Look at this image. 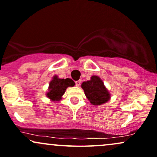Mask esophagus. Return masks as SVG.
<instances>
[{
  "label": "esophagus",
  "mask_w": 157,
  "mask_h": 157,
  "mask_svg": "<svg viewBox=\"0 0 157 157\" xmlns=\"http://www.w3.org/2000/svg\"><path fill=\"white\" fill-rule=\"evenodd\" d=\"M75 85H76L77 87H78V86H80V84H81V81L80 80L75 81Z\"/></svg>",
  "instance_id": "obj_1"
}]
</instances>
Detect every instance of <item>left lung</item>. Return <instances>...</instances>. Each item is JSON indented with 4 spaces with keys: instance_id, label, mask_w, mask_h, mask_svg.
<instances>
[{
    "instance_id": "1",
    "label": "left lung",
    "mask_w": 157,
    "mask_h": 157,
    "mask_svg": "<svg viewBox=\"0 0 157 157\" xmlns=\"http://www.w3.org/2000/svg\"><path fill=\"white\" fill-rule=\"evenodd\" d=\"M82 88L90 102L93 105H101L110 98V94L105 87L104 82L98 76L93 75L90 80L84 82Z\"/></svg>"
}]
</instances>
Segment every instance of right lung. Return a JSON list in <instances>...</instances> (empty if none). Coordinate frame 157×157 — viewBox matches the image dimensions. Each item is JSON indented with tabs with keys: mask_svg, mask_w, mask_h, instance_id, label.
Listing matches in <instances>:
<instances>
[{
	"mask_svg": "<svg viewBox=\"0 0 157 157\" xmlns=\"http://www.w3.org/2000/svg\"><path fill=\"white\" fill-rule=\"evenodd\" d=\"M75 82L71 78H59L57 75H54L52 81L49 84L48 92L47 96L53 101H59L62 98L66 89L68 87H73Z\"/></svg>",
	"mask_w": 157,
	"mask_h": 157,
	"instance_id": "right-lung-1",
	"label": "right lung"
}]
</instances>
